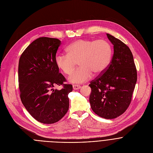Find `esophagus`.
Wrapping results in <instances>:
<instances>
[{"label":"esophagus","instance_id":"obj_1","mask_svg":"<svg viewBox=\"0 0 153 153\" xmlns=\"http://www.w3.org/2000/svg\"><path fill=\"white\" fill-rule=\"evenodd\" d=\"M73 88L74 90H79V89L80 88V86L77 85H73Z\"/></svg>","mask_w":153,"mask_h":153}]
</instances>
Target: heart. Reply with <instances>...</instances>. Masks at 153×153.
Wrapping results in <instances>:
<instances>
[{"instance_id":"1","label":"heart","mask_w":153,"mask_h":153,"mask_svg":"<svg viewBox=\"0 0 153 153\" xmlns=\"http://www.w3.org/2000/svg\"><path fill=\"white\" fill-rule=\"evenodd\" d=\"M67 54H57L55 63L63 74L70 75L77 63L80 68L68 78L74 83H82L90 80L93 73L100 74L110 65L112 57V47L105 40L78 39L66 48Z\"/></svg>"}]
</instances>
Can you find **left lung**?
<instances>
[{"label": "left lung", "instance_id": "8db88e82", "mask_svg": "<svg viewBox=\"0 0 153 153\" xmlns=\"http://www.w3.org/2000/svg\"><path fill=\"white\" fill-rule=\"evenodd\" d=\"M114 54L108 68L90 82V103L99 116L112 119L122 115L131 102L137 82V70L129 47L110 34Z\"/></svg>", "mask_w": 153, "mask_h": 153}]
</instances>
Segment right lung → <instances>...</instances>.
Here are the masks:
<instances>
[{
	"label": "right lung",
	"instance_id": "right-lung-1",
	"mask_svg": "<svg viewBox=\"0 0 153 153\" xmlns=\"http://www.w3.org/2000/svg\"><path fill=\"white\" fill-rule=\"evenodd\" d=\"M61 44L57 39L39 37L21 54L18 79L20 97L28 113L36 120L51 124L60 120L69 108L68 94L73 86L59 72L55 63L57 51ZM56 85H62L60 90Z\"/></svg>",
	"mask_w": 153,
	"mask_h": 153
}]
</instances>
